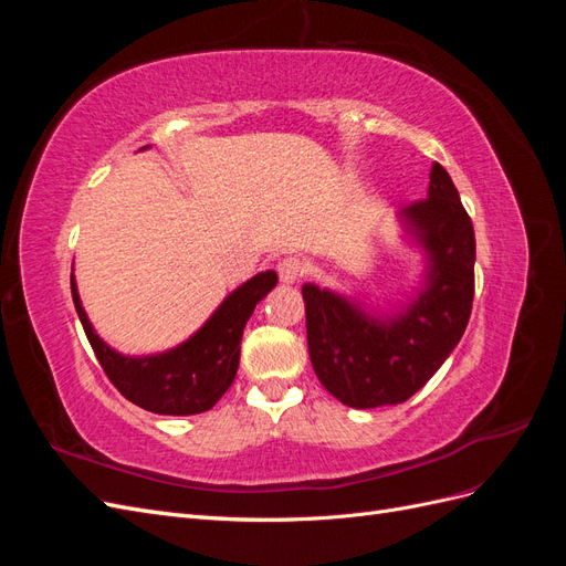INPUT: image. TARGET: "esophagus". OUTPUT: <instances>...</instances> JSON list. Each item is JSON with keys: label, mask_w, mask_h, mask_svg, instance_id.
Instances as JSON below:
<instances>
[{"label": "esophagus", "mask_w": 566, "mask_h": 566, "mask_svg": "<svg viewBox=\"0 0 566 566\" xmlns=\"http://www.w3.org/2000/svg\"><path fill=\"white\" fill-rule=\"evenodd\" d=\"M306 273V264L300 260V256H285V260L279 262V276L283 283H297Z\"/></svg>", "instance_id": "1"}]
</instances>
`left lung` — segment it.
I'll return each mask as SVG.
<instances>
[{
    "label": "left lung",
    "instance_id": "obj_1",
    "mask_svg": "<svg viewBox=\"0 0 566 566\" xmlns=\"http://www.w3.org/2000/svg\"><path fill=\"white\" fill-rule=\"evenodd\" d=\"M397 217L424 260L413 295L382 312L331 287L302 285L316 378L352 408L413 397L451 356L472 312L474 229L447 169L434 163L427 198Z\"/></svg>",
    "mask_w": 566,
    "mask_h": 566
}]
</instances>
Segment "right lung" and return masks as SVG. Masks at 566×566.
Returning <instances> with one entry per match:
<instances>
[{
    "instance_id": "right-lung-1",
    "label": "right lung",
    "mask_w": 566,
    "mask_h": 566,
    "mask_svg": "<svg viewBox=\"0 0 566 566\" xmlns=\"http://www.w3.org/2000/svg\"><path fill=\"white\" fill-rule=\"evenodd\" d=\"M276 283V271L256 273L227 295L212 316L181 345L158 354L127 356L98 337L82 306L75 276H71L75 310L101 368L125 399L158 416L205 413L224 397L241 361L245 323L256 302H262Z\"/></svg>"
}]
</instances>
